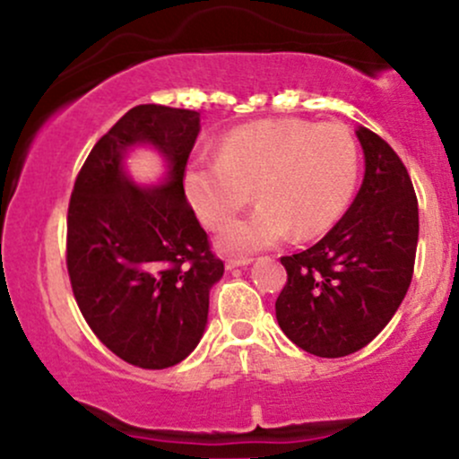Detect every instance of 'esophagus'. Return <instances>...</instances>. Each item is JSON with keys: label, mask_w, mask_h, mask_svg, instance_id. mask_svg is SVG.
I'll return each instance as SVG.
<instances>
[{"label": "esophagus", "mask_w": 459, "mask_h": 459, "mask_svg": "<svg viewBox=\"0 0 459 459\" xmlns=\"http://www.w3.org/2000/svg\"><path fill=\"white\" fill-rule=\"evenodd\" d=\"M250 259H226V270H235V267H244Z\"/></svg>", "instance_id": "1"}]
</instances>
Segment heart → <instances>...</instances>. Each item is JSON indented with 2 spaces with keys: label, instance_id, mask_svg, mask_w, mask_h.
<instances>
[{
  "label": "heart",
  "instance_id": "obj_1",
  "mask_svg": "<svg viewBox=\"0 0 459 459\" xmlns=\"http://www.w3.org/2000/svg\"><path fill=\"white\" fill-rule=\"evenodd\" d=\"M356 181L358 146L345 125L267 118L229 131L215 160L187 168L183 187L209 229L229 224L255 187L259 207L218 237L224 252L244 256L276 246L291 230L296 239L328 230Z\"/></svg>",
  "mask_w": 459,
  "mask_h": 459
}]
</instances>
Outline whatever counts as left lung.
<instances>
[{"mask_svg":"<svg viewBox=\"0 0 459 459\" xmlns=\"http://www.w3.org/2000/svg\"><path fill=\"white\" fill-rule=\"evenodd\" d=\"M365 178L347 213L287 270L276 319L308 354L341 358L371 343L403 302L419 244V203L403 161L380 135L356 131Z\"/></svg>","mask_w":459,"mask_h":459,"instance_id":"8db88e82","label":"left lung"}]
</instances>
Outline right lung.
<instances>
[{
    "mask_svg": "<svg viewBox=\"0 0 459 459\" xmlns=\"http://www.w3.org/2000/svg\"><path fill=\"white\" fill-rule=\"evenodd\" d=\"M200 114L135 105L94 144L75 178L66 215V267L73 296L97 339L140 368L187 358L207 325L209 289L224 263L187 203L183 177ZM134 143L169 160V181L142 190L124 175Z\"/></svg>",
    "mask_w": 459,
    "mask_h": 459,
    "instance_id": "1",
    "label": "right lung"
}]
</instances>
